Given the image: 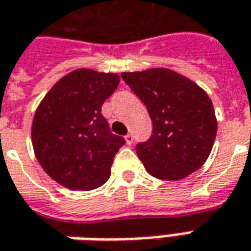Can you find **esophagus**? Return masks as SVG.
<instances>
[{"label":"esophagus","mask_w":251,"mask_h":251,"mask_svg":"<svg viewBox=\"0 0 251 251\" xmlns=\"http://www.w3.org/2000/svg\"><path fill=\"white\" fill-rule=\"evenodd\" d=\"M126 142H127V145H132V142H134L132 134H127V135H126Z\"/></svg>","instance_id":"34e87169"}]
</instances>
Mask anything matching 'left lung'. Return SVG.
<instances>
[{"label": "left lung", "mask_w": 251, "mask_h": 251, "mask_svg": "<svg viewBox=\"0 0 251 251\" xmlns=\"http://www.w3.org/2000/svg\"><path fill=\"white\" fill-rule=\"evenodd\" d=\"M122 77L152 119V137L137 145L146 171L159 179L178 181L199 170L217 135L216 113L206 91L164 67L126 72Z\"/></svg>", "instance_id": "obj_1"}]
</instances>
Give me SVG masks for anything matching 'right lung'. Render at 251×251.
<instances>
[{
  "label": "right lung",
  "instance_id": "right-lung-1",
  "mask_svg": "<svg viewBox=\"0 0 251 251\" xmlns=\"http://www.w3.org/2000/svg\"><path fill=\"white\" fill-rule=\"evenodd\" d=\"M119 82L114 73L77 69L62 77L35 110V157L67 189L92 191L110 176L114 154L126 141L110 132L100 110Z\"/></svg>",
  "mask_w": 251,
  "mask_h": 251
}]
</instances>
